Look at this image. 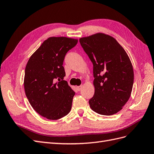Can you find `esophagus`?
Masks as SVG:
<instances>
[{"instance_id":"esophagus-1","label":"esophagus","mask_w":154,"mask_h":154,"mask_svg":"<svg viewBox=\"0 0 154 154\" xmlns=\"http://www.w3.org/2000/svg\"><path fill=\"white\" fill-rule=\"evenodd\" d=\"M82 87H83V85H80V86H78V87H76V88H77V90H78V91H81V90H82Z\"/></svg>"}]
</instances>
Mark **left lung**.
Here are the masks:
<instances>
[{"mask_svg":"<svg viewBox=\"0 0 154 154\" xmlns=\"http://www.w3.org/2000/svg\"><path fill=\"white\" fill-rule=\"evenodd\" d=\"M80 42L93 64L95 91L90 107L99 114H116L132 90L134 71L128 54L113 37L101 32L83 37Z\"/></svg>","mask_w":154,"mask_h":154,"instance_id":"obj_1","label":"left lung"}]
</instances>
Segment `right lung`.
Instances as JSON below:
<instances>
[{"instance_id": "add662e5", "label": "right lung", "mask_w": 154, "mask_h": 154, "mask_svg": "<svg viewBox=\"0 0 154 154\" xmlns=\"http://www.w3.org/2000/svg\"><path fill=\"white\" fill-rule=\"evenodd\" d=\"M77 43V39L50 37L26 65L24 85L27 98L37 113L48 119H60L71 111L75 92L63 80V63L66 53Z\"/></svg>"}]
</instances>
